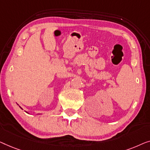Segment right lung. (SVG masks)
<instances>
[{
    "label": "right lung",
    "instance_id": "right-lung-1",
    "mask_svg": "<svg viewBox=\"0 0 150 150\" xmlns=\"http://www.w3.org/2000/svg\"><path fill=\"white\" fill-rule=\"evenodd\" d=\"M20 107V108H21V109H22V107Z\"/></svg>",
    "mask_w": 150,
    "mask_h": 150
}]
</instances>
